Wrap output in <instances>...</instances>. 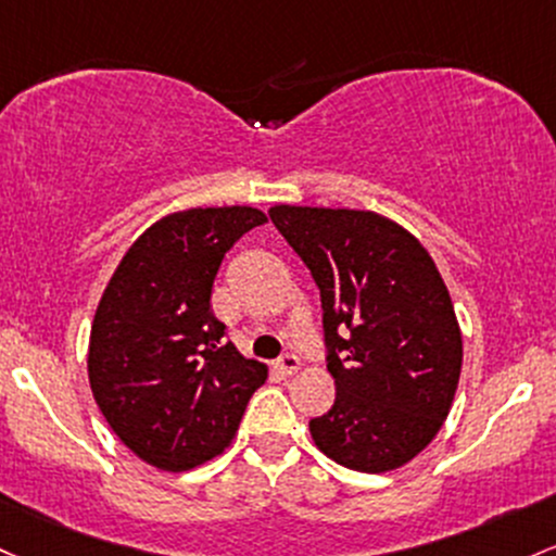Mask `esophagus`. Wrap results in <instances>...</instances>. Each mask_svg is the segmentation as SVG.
<instances>
[{"label": "esophagus", "instance_id": "obj_1", "mask_svg": "<svg viewBox=\"0 0 556 556\" xmlns=\"http://www.w3.org/2000/svg\"><path fill=\"white\" fill-rule=\"evenodd\" d=\"M274 369H277L279 375H285V377H288V375H295V371L301 369V358L292 356V353H285V356L279 358L277 364H274Z\"/></svg>", "mask_w": 556, "mask_h": 556}]
</instances>
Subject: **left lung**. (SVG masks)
<instances>
[{
    "label": "left lung",
    "mask_w": 556,
    "mask_h": 556,
    "mask_svg": "<svg viewBox=\"0 0 556 556\" xmlns=\"http://www.w3.org/2000/svg\"><path fill=\"white\" fill-rule=\"evenodd\" d=\"M274 227L321 292L334 404L316 448L356 472H390L430 446L462 375V329L422 242L375 211L274 205Z\"/></svg>",
    "instance_id": "obj_1"
}]
</instances>
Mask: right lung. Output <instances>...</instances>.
Listing matches in <instances>:
<instances>
[{
  "label": "right lung",
  "instance_id": "obj_1",
  "mask_svg": "<svg viewBox=\"0 0 556 556\" xmlns=\"http://www.w3.org/2000/svg\"><path fill=\"white\" fill-rule=\"evenodd\" d=\"M266 213L250 205L157 218L115 266L89 334L102 417L148 465L185 472L224 454L266 364L224 343L211 295L227 250Z\"/></svg>",
  "mask_w": 556,
  "mask_h": 556
}]
</instances>
